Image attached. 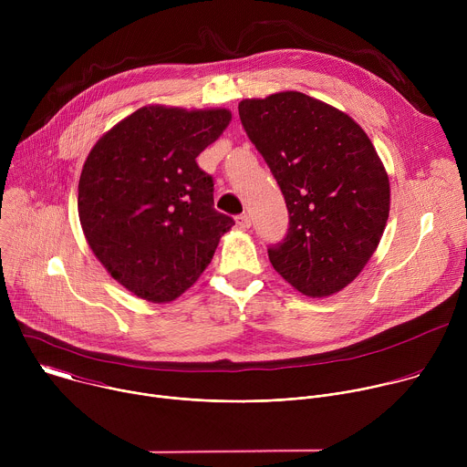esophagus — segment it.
I'll return each mask as SVG.
<instances>
[{"instance_id": "1", "label": "esophagus", "mask_w": 467, "mask_h": 467, "mask_svg": "<svg viewBox=\"0 0 467 467\" xmlns=\"http://www.w3.org/2000/svg\"><path fill=\"white\" fill-rule=\"evenodd\" d=\"M236 225H238L240 229H249V227H251V220H249V216H247V214H240V216H236Z\"/></svg>"}]
</instances>
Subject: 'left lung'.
I'll list each match as a JSON object with an SVG mask.
<instances>
[{
	"label": "left lung",
	"instance_id": "left-lung-1",
	"mask_svg": "<svg viewBox=\"0 0 467 467\" xmlns=\"http://www.w3.org/2000/svg\"><path fill=\"white\" fill-rule=\"evenodd\" d=\"M238 114L290 214L270 245L275 272L308 297L346 288L375 253L389 213L388 173L364 129L301 92L244 99Z\"/></svg>",
	"mask_w": 467,
	"mask_h": 467
}]
</instances>
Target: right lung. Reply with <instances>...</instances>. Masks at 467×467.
I'll return each instance as SVG.
<instances>
[{
    "label": "right lung",
    "instance_id": "obj_1",
    "mask_svg": "<svg viewBox=\"0 0 467 467\" xmlns=\"http://www.w3.org/2000/svg\"><path fill=\"white\" fill-rule=\"evenodd\" d=\"M229 121L227 109L150 105L116 123L88 153L81 227L105 270L135 296L179 297L234 225L214 209V181L195 162Z\"/></svg>",
    "mask_w": 467,
    "mask_h": 467
}]
</instances>
